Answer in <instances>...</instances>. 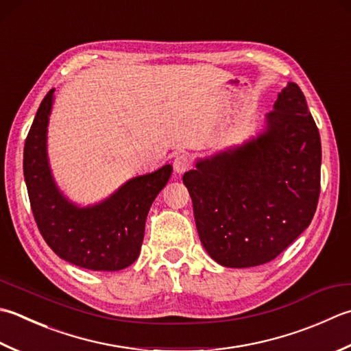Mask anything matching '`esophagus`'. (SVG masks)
Here are the masks:
<instances>
[{
  "label": "esophagus",
  "mask_w": 351,
  "mask_h": 351,
  "mask_svg": "<svg viewBox=\"0 0 351 351\" xmlns=\"http://www.w3.org/2000/svg\"><path fill=\"white\" fill-rule=\"evenodd\" d=\"M191 166V160L187 154H180L175 156L173 160V169L176 173H184L185 170H189Z\"/></svg>",
  "instance_id": "1"
}]
</instances>
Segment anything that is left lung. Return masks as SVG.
<instances>
[{
	"mask_svg": "<svg viewBox=\"0 0 351 351\" xmlns=\"http://www.w3.org/2000/svg\"><path fill=\"white\" fill-rule=\"evenodd\" d=\"M321 138L306 97L289 82L263 129L185 171L196 228L225 267L271 262L311 225L319 197Z\"/></svg>",
	"mask_w": 351,
	"mask_h": 351,
	"instance_id": "obj_1",
	"label": "left lung"
}]
</instances>
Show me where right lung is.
<instances>
[{"mask_svg": "<svg viewBox=\"0 0 351 351\" xmlns=\"http://www.w3.org/2000/svg\"><path fill=\"white\" fill-rule=\"evenodd\" d=\"M50 89L34 117L24 146V178L32 211L47 245L65 262L91 271H120L140 256L150 205L170 180L166 164L126 181L103 201L74 204L58 187L47 152Z\"/></svg>", "mask_w": 351, "mask_h": 351, "instance_id": "add662e5", "label": "right lung"}]
</instances>
